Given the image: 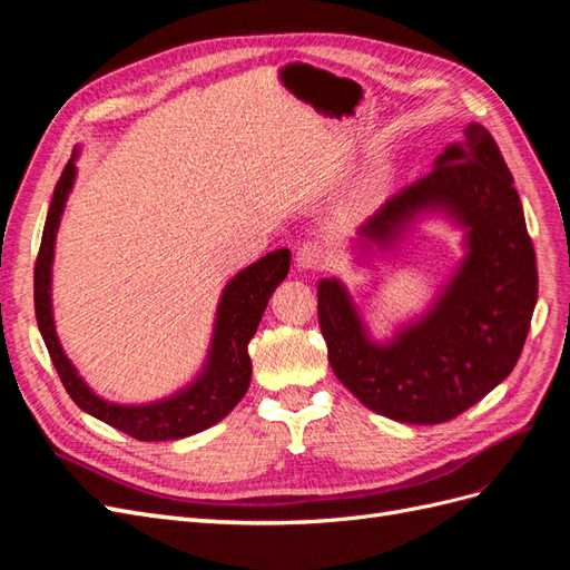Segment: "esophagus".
I'll return each mask as SVG.
<instances>
[{
  "mask_svg": "<svg viewBox=\"0 0 570 570\" xmlns=\"http://www.w3.org/2000/svg\"><path fill=\"white\" fill-rule=\"evenodd\" d=\"M295 262L302 271H318L327 262V249L323 243H318V239H306V243L297 247Z\"/></svg>",
  "mask_w": 570,
  "mask_h": 570,
  "instance_id": "obj_1",
  "label": "esophagus"
}]
</instances>
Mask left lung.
<instances>
[{
	"instance_id": "8db88e82",
	"label": "left lung",
	"mask_w": 570,
	"mask_h": 570,
	"mask_svg": "<svg viewBox=\"0 0 570 570\" xmlns=\"http://www.w3.org/2000/svg\"><path fill=\"white\" fill-rule=\"evenodd\" d=\"M425 212L446 214L465 233L463 262L428 314L377 344L347 287L325 278L318 325L327 361L361 404L400 423L435 425L513 371L538 302V266L511 170L480 124L465 126L425 178L390 197L354 243L392 249Z\"/></svg>"
}]
</instances>
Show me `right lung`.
<instances>
[{
  "label": "right lung",
  "mask_w": 570,
  "mask_h": 570,
  "mask_svg": "<svg viewBox=\"0 0 570 570\" xmlns=\"http://www.w3.org/2000/svg\"><path fill=\"white\" fill-rule=\"evenodd\" d=\"M76 157L78 149L73 151L71 161L66 164L55 187L36 262V316L51 364H55L68 396L85 413H90V416L105 421L107 425L135 440L159 442L202 433V430L226 419L249 387L252 358L247 344L266 312L273 289L285 281L289 271V249H275L264 258H258L256 264L239 271L223 289L216 312L212 350L209 356H206L204 371L197 375L193 385L183 387L174 396H166L161 402L140 406L101 400L63 354L57 337L55 316H51V262H55L59 220L76 180Z\"/></svg>",
  "instance_id": "1"
}]
</instances>
